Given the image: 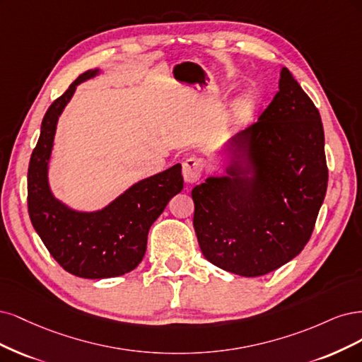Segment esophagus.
Here are the masks:
<instances>
[{
  "label": "esophagus",
  "mask_w": 362,
  "mask_h": 362,
  "mask_svg": "<svg viewBox=\"0 0 362 362\" xmlns=\"http://www.w3.org/2000/svg\"><path fill=\"white\" fill-rule=\"evenodd\" d=\"M206 167L203 158H189L183 162V179L186 183H195L200 180L202 173Z\"/></svg>",
  "instance_id": "esophagus-1"
}]
</instances>
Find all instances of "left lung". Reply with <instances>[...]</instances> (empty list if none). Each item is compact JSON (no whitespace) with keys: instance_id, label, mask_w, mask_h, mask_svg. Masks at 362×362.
<instances>
[{"instance_id":"1","label":"left lung","mask_w":362,"mask_h":362,"mask_svg":"<svg viewBox=\"0 0 362 362\" xmlns=\"http://www.w3.org/2000/svg\"><path fill=\"white\" fill-rule=\"evenodd\" d=\"M278 87L259 120L231 141L257 174L209 177L191 192L203 255L242 276L269 274L304 250L328 186L319 110L287 67Z\"/></svg>"}]
</instances>
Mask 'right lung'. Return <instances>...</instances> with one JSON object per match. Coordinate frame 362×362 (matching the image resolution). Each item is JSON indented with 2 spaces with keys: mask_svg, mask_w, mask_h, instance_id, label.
<instances>
[{
  "mask_svg": "<svg viewBox=\"0 0 362 362\" xmlns=\"http://www.w3.org/2000/svg\"><path fill=\"white\" fill-rule=\"evenodd\" d=\"M96 75H79L55 99L42 120L39 141L28 165V214L46 250L69 274L99 279L134 271L143 260L151 224L173 195L182 191V165L144 179L96 214H79L57 202L49 192L46 170L58 115L76 86Z\"/></svg>",
  "mask_w": 362,
  "mask_h": 362,
  "instance_id": "1",
  "label": "right lung"
}]
</instances>
